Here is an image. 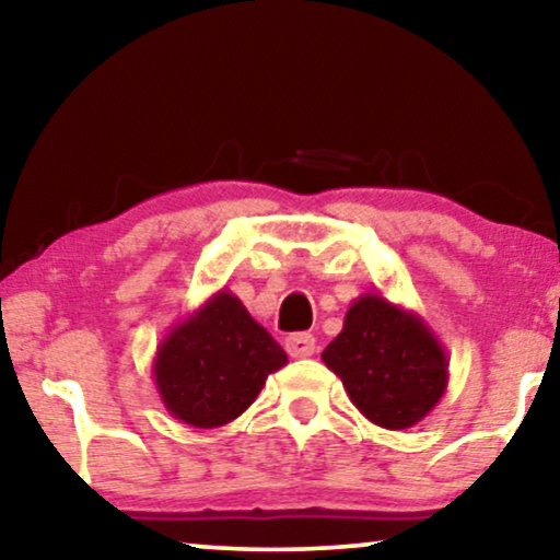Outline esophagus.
I'll return each instance as SVG.
<instances>
[{
	"mask_svg": "<svg viewBox=\"0 0 560 560\" xmlns=\"http://www.w3.org/2000/svg\"><path fill=\"white\" fill-rule=\"evenodd\" d=\"M285 349L293 359H308L316 351V339L311 334H293L285 339Z\"/></svg>",
	"mask_w": 560,
	"mask_h": 560,
	"instance_id": "esophagus-1",
	"label": "esophagus"
}]
</instances>
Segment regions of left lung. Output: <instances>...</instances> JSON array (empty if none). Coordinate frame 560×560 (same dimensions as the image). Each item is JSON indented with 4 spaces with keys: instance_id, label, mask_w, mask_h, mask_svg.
<instances>
[{
    "instance_id": "left-lung-1",
    "label": "left lung",
    "mask_w": 560,
    "mask_h": 560,
    "mask_svg": "<svg viewBox=\"0 0 560 560\" xmlns=\"http://www.w3.org/2000/svg\"><path fill=\"white\" fill-rule=\"evenodd\" d=\"M320 359L357 410L387 431L420 423L448 385L446 351L425 320L374 293L349 305L341 334Z\"/></svg>"
}]
</instances>
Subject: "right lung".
<instances>
[{
    "label": "right lung",
    "mask_w": 560,
    "mask_h": 560,
    "mask_svg": "<svg viewBox=\"0 0 560 560\" xmlns=\"http://www.w3.org/2000/svg\"><path fill=\"white\" fill-rule=\"evenodd\" d=\"M285 364V351L240 298L219 290L160 341L152 377L173 418L219 428L240 418Z\"/></svg>",
    "instance_id": "add662e5"
}]
</instances>
